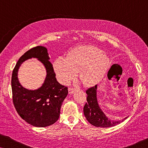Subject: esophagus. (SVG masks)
I'll use <instances>...</instances> for the list:
<instances>
[{
    "label": "esophagus",
    "mask_w": 148,
    "mask_h": 148,
    "mask_svg": "<svg viewBox=\"0 0 148 148\" xmlns=\"http://www.w3.org/2000/svg\"><path fill=\"white\" fill-rule=\"evenodd\" d=\"M74 91H75V89L73 88H71H71H69V93L70 94H73V93L74 92Z\"/></svg>",
    "instance_id": "34e87169"
}]
</instances>
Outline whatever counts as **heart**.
I'll list each match as a JSON object with an SVG mask.
<instances>
[{
	"label": "heart",
	"mask_w": 148,
	"mask_h": 148,
	"mask_svg": "<svg viewBox=\"0 0 148 148\" xmlns=\"http://www.w3.org/2000/svg\"><path fill=\"white\" fill-rule=\"evenodd\" d=\"M109 64V58L100 49L85 46L71 50L66 57H58L54 62V69L62 84L68 83L79 72L81 82L84 86H90L102 78Z\"/></svg>",
	"instance_id": "heart-1"
}]
</instances>
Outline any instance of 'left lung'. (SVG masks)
Listing matches in <instances>:
<instances>
[{"instance_id": "obj_1", "label": "left lung", "mask_w": 148, "mask_h": 148, "mask_svg": "<svg viewBox=\"0 0 148 148\" xmlns=\"http://www.w3.org/2000/svg\"><path fill=\"white\" fill-rule=\"evenodd\" d=\"M97 85L86 91L87 102L84 107L85 116L89 123L97 127H111L119 124L121 121H113L108 119L99 106L96 97ZM125 118L123 120H125Z\"/></svg>"}]
</instances>
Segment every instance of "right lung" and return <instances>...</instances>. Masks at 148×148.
<instances>
[{"instance_id":"1","label":"right lung","mask_w":148,"mask_h":148,"mask_svg":"<svg viewBox=\"0 0 148 148\" xmlns=\"http://www.w3.org/2000/svg\"><path fill=\"white\" fill-rule=\"evenodd\" d=\"M36 58L45 66L47 75L44 84L36 90L23 88L17 78L18 69L28 58ZM47 49L36 46L23 54L13 69L11 79L14 106L20 116L29 124L38 127L50 126L59 118L62 103L68 94V88L59 84Z\"/></svg>"}]
</instances>
